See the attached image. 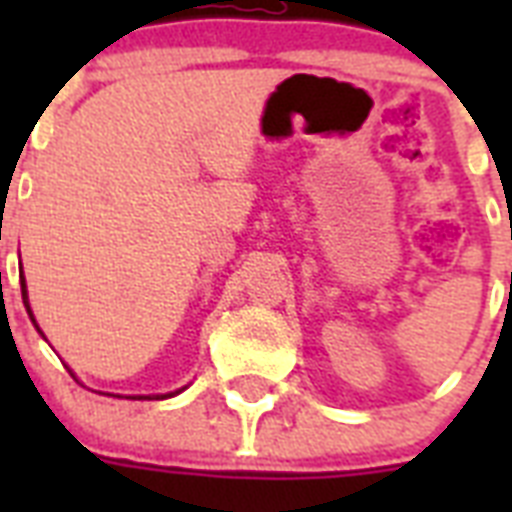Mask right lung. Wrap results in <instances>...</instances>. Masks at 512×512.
<instances>
[{
	"mask_svg": "<svg viewBox=\"0 0 512 512\" xmlns=\"http://www.w3.org/2000/svg\"><path fill=\"white\" fill-rule=\"evenodd\" d=\"M20 292H23V305H26L28 316H31V321H34V313H31V305H28V292H26V279H20ZM36 324V321H34ZM39 329V327H36ZM175 393H180V390H175ZM175 393H167V396H156V398H170L175 396ZM140 398H151V396H140Z\"/></svg>",
	"mask_w": 512,
	"mask_h": 512,
	"instance_id": "add662e5",
	"label": "right lung"
}]
</instances>
